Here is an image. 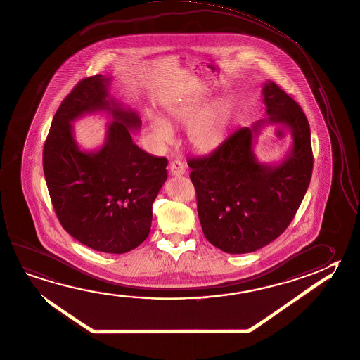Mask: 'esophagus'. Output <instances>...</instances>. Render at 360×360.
Wrapping results in <instances>:
<instances>
[{"mask_svg":"<svg viewBox=\"0 0 360 360\" xmlns=\"http://www.w3.org/2000/svg\"><path fill=\"white\" fill-rule=\"evenodd\" d=\"M169 171H171L172 176L178 177V176H183L186 173V167L181 160H173L169 165Z\"/></svg>","mask_w":360,"mask_h":360,"instance_id":"1","label":"esophagus"}]
</instances>
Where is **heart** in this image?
<instances>
[{"mask_svg": "<svg viewBox=\"0 0 360 360\" xmlns=\"http://www.w3.org/2000/svg\"><path fill=\"white\" fill-rule=\"evenodd\" d=\"M210 94L202 89L192 97H179L165 106L169 124L187 127V139L197 152H212L226 139L233 120V105L229 98L210 102ZM150 127L162 139L172 138V129L162 117L152 115Z\"/></svg>", "mask_w": 360, "mask_h": 360, "instance_id": "1", "label": "heart"}]
</instances>
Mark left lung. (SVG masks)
Returning <instances> with one entry per match:
<instances>
[{
    "label": "left lung",
    "instance_id": "8db88e82",
    "mask_svg": "<svg viewBox=\"0 0 360 360\" xmlns=\"http://www.w3.org/2000/svg\"><path fill=\"white\" fill-rule=\"evenodd\" d=\"M266 117L231 134L214 153L188 162L206 239L229 254L258 250L277 239L295 217L309 188L314 157L302 108L271 81L262 87ZM269 124L290 129L283 159L260 162L258 135Z\"/></svg>",
    "mask_w": 360,
    "mask_h": 360
}]
</instances>
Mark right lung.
Returning a JSON list of instances; mask_svg holds the SVG:
<instances>
[{"mask_svg":"<svg viewBox=\"0 0 360 360\" xmlns=\"http://www.w3.org/2000/svg\"><path fill=\"white\" fill-rule=\"evenodd\" d=\"M111 79L86 78L64 98L45 141L43 167L64 230L94 250L122 254L149 235L168 160L134 143L140 116L110 95ZM91 113L106 114L110 124L104 144L86 151L76 143L72 122Z\"/></svg>","mask_w":360,"mask_h":360,"instance_id":"1","label":"right lung"}]
</instances>
